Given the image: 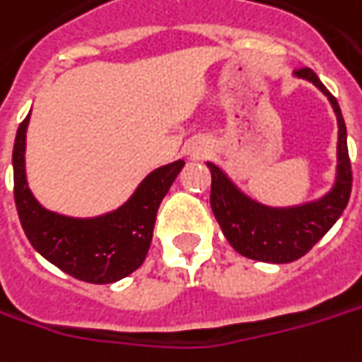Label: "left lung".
I'll list each match as a JSON object with an SVG mask.
<instances>
[{
  "label": "left lung",
  "instance_id": "8db88e82",
  "mask_svg": "<svg viewBox=\"0 0 362 362\" xmlns=\"http://www.w3.org/2000/svg\"><path fill=\"white\" fill-rule=\"evenodd\" d=\"M296 77L314 83L328 98L338 122V151H336V181L332 189L316 202L291 208H271L248 197L236 183L214 163L211 173V211L222 228L226 240L246 259L262 262H291L303 257L314 244L334 226L349 204L353 189V171L346 146V126L336 98L317 79V75L303 66Z\"/></svg>",
  "mask_w": 362,
  "mask_h": 362
}]
</instances>
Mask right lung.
Instances as JSON below:
<instances>
[{"mask_svg": "<svg viewBox=\"0 0 362 362\" xmlns=\"http://www.w3.org/2000/svg\"><path fill=\"white\" fill-rule=\"evenodd\" d=\"M30 114L13 142V197L30 244L66 275L87 283L124 279L144 262L153 240L156 211L181 173L175 160L148 173L130 199L95 218H71L46 209L28 187L26 130Z\"/></svg>", "mask_w": 362, "mask_h": 362, "instance_id": "1", "label": "right lung"}]
</instances>
